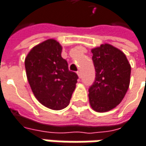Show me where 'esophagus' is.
I'll return each instance as SVG.
<instances>
[{
	"instance_id": "34e87169",
	"label": "esophagus",
	"mask_w": 146,
	"mask_h": 146,
	"mask_svg": "<svg viewBox=\"0 0 146 146\" xmlns=\"http://www.w3.org/2000/svg\"><path fill=\"white\" fill-rule=\"evenodd\" d=\"M77 75H78L79 78H80V71H77Z\"/></svg>"
}]
</instances>
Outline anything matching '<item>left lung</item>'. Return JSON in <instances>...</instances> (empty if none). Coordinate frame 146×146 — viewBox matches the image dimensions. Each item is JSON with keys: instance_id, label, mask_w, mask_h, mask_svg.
<instances>
[{"instance_id": "8db88e82", "label": "left lung", "mask_w": 146, "mask_h": 146, "mask_svg": "<svg viewBox=\"0 0 146 146\" xmlns=\"http://www.w3.org/2000/svg\"><path fill=\"white\" fill-rule=\"evenodd\" d=\"M96 80L89 89V101L96 112L115 108L124 99L130 81L131 66L125 55L110 44L91 49Z\"/></svg>"}]
</instances>
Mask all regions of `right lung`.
Returning a JSON list of instances; mask_svg holds the SVG:
<instances>
[{
  "instance_id": "right-lung-1",
  "label": "right lung",
  "mask_w": 146,
  "mask_h": 146,
  "mask_svg": "<svg viewBox=\"0 0 146 146\" xmlns=\"http://www.w3.org/2000/svg\"><path fill=\"white\" fill-rule=\"evenodd\" d=\"M61 51L57 40L48 39L33 47L25 59L26 76L35 97L54 110L69 105L78 79L75 72L69 70Z\"/></svg>"
}]
</instances>
